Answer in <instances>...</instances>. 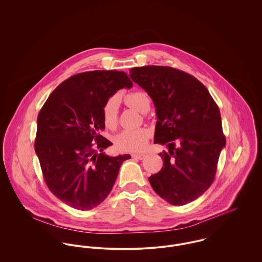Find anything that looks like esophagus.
I'll list each match as a JSON object with an SVG mask.
<instances>
[{"mask_svg": "<svg viewBox=\"0 0 262 262\" xmlns=\"http://www.w3.org/2000/svg\"><path fill=\"white\" fill-rule=\"evenodd\" d=\"M132 157L136 160H144L145 155V154H134V155H132Z\"/></svg>", "mask_w": 262, "mask_h": 262, "instance_id": "34e87169", "label": "esophagus"}]
</instances>
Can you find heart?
Instances as JSON below:
<instances>
[{
	"label": "heart",
	"instance_id": "obj_1",
	"mask_svg": "<svg viewBox=\"0 0 262 262\" xmlns=\"http://www.w3.org/2000/svg\"><path fill=\"white\" fill-rule=\"evenodd\" d=\"M124 102L129 107L146 114L149 111L150 100L148 95L144 91H134L124 96ZM102 117L104 124L114 128L117 124L118 108L116 97L110 98L102 108ZM149 138V132L146 128H140L135 130H123L118 134L115 139V144L118 149L124 151H137L145 147Z\"/></svg>",
	"mask_w": 262,
	"mask_h": 262
}]
</instances>
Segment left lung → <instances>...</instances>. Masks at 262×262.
Returning <instances> with one entry per match:
<instances>
[{"label": "left lung", "instance_id": "obj_1", "mask_svg": "<svg viewBox=\"0 0 262 262\" xmlns=\"http://www.w3.org/2000/svg\"><path fill=\"white\" fill-rule=\"evenodd\" d=\"M129 77L154 101L155 144L169 146L159 154L164 167L148 178L154 191L174 206L196 200L212 185L226 145L218 105L197 78L173 67H135Z\"/></svg>", "mask_w": 262, "mask_h": 262}]
</instances>
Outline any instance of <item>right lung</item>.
<instances>
[{
    "label": "right lung",
    "instance_id": "obj_1",
    "mask_svg": "<svg viewBox=\"0 0 262 262\" xmlns=\"http://www.w3.org/2000/svg\"><path fill=\"white\" fill-rule=\"evenodd\" d=\"M133 88L123 71L75 74L55 88L37 117L35 151L45 183L63 203L90 210L111 193L129 155L110 157L113 145L100 135L102 108L118 89Z\"/></svg>",
    "mask_w": 262,
    "mask_h": 262
}]
</instances>
